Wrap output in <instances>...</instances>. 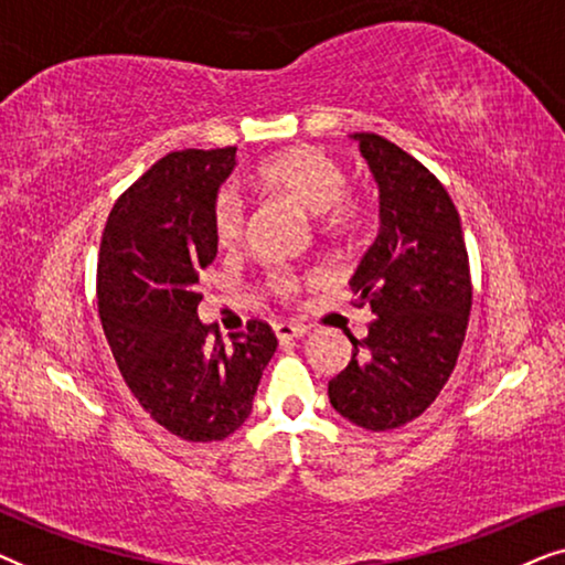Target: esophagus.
Returning <instances> with one entry per match:
<instances>
[{
	"label": "esophagus",
	"mask_w": 565,
	"mask_h": 565,
	"mask_svg": "<svg viewBox=\"0 0 565 565\" xmlns=\"http://www.w3.org/2000/svg\"><path fill=\"white\" fill-rule=\"evenodd\" d=\"M275 334H277V339H280V342H288V339L306 337L308 334V327H303V323L282 321V323H277V327H275Z\"/></svg>",
	"instance_id": "1"
}]
</instances>
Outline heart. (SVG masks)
Wrapping results in <instances>:
<instances>
[{
  "label": "heart",
  "mask_w": 565,
  "mask_h": 565,
  "mask_svg": "<svg viewBox=\"0 0 565 565\" xmlns=\"http://www.w3.org/2000/svg\"><path fill=\"white\" fill-rule=\"evenodd\" d=\"M252 184L265 195L290 200L306 213H313L316 228L331 242H350L367 228L373 203L365 192L344 188L347 174L331 153L316 146H290L275 157L259 161ZM213 238L221 249H231L244 234V205L236 192L221 190L211 211ZM273 296L288 300L298 292V277L275 269L265 277Z\"/></svg>",
  "instance_id": "heart-1"
}]
</instances>
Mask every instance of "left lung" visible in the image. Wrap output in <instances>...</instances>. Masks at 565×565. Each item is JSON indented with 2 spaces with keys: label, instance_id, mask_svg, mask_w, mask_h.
<instances>
[{
  "label": "left lung",
  "instance_id": "left-lung-1",
  "mask_svg": "<svg viewBox=\"0 0 565 565\" xmlns=\"http://www.w3.org/2000/svg\"><path fill=\"white\" fill-rule=\"evenodd\" d=\"M381 188V234L362 257L354 306H370L367 337L329 381L344 419L370 431L404 427L439 396L466 342L473 285L460 215L445 184L377 134H358Z\"/></svg>",
  "mask_w": 565,
  "mask_h": 565
}]
</instances>
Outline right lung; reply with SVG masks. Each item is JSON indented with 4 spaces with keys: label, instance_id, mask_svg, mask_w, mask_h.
I'll use <instances>...</instances> for the list:
<instances>
[{
    "label": "right lung",
    "instance_id": "add662e5",
    "mask_svg": "<svg viewBox=\"0 0 565 565\" xmlns=\"http://www.w3.org/2000/svg\"><path fill=\"white\" fill-rule=\"evenodd\" d=\"M236 146L159 159L115 200L97 257V306L120 375L153 422L188 443H215L252 412L277 350L267 321L223 342L198 319L200 273L218 244L211 211Z\"/></svg>",
    "mask_w": 565,
    "mask_h": 565
}]
</instances>
